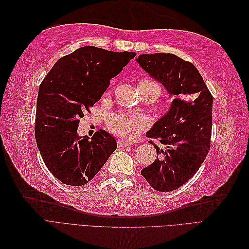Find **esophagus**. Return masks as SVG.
<instances>
[{"label":"esophagus","mask_w":249,"mask_h":249,"mask_svg":"<svg viewBox=\"0 0 249 249\" xmlns=\"http://www.w3.org/2000/svg\"><path fill=\"white\" fill-rule=\"evenodd\" d=\"M133 143L130 141H125V140H118L117 141V146L118 147H124V146H129L132 145Z\"/></svg>","instance_id":"esophagus-1"}]
</instances>
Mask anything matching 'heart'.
<instances>
[{"label": "heart", "mask_w": 249, "mask_h": 249, "mask_svg": "<svg viewBox=\"0 0 249 249\" xmlns=\"http://www.w3.org/2000/svg\"><path fill=\"white\" fill-rule=\"evenodd\" d=\"M143 83H152L148 81H142ZM138 85V86H139ZM148 124L147 119L140 116H131L124 113H116L109 117L107 122V129L117 137L133 140L136 138L140 132Z\"/></svg>", "instance_id": "heart-1"}]
</instances>
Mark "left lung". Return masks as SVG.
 <instances>
[{"label":"left lung","instance_id":"left-lung-1","mask_svg":"<svg viewBox=\"0 0 249 249\" xmlns=\"http://www.w3.org/2000/svg\"><path fill=\"white\" fill-rule=\"evenodd\" d=\"M137 62L176 96L169 112L146 133L165 147L149 140L159 156L141 175L157 191L177 190L196 173L210 150L213 97L196 67L177 55H140Z\"/></svg>","mask_w":249,"mask_h":249}]
</instances>
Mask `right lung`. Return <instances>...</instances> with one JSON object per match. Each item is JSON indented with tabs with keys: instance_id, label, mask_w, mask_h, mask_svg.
I'll return each mask as SVG.
<instances>
[{
	"instance_id": "obj_1",
	"label": "right lung",
	"mask_w": 249,
	"mask_h": 249,
	"mask_svg": "<svg viewBox=\"0 0 249 249\" xmlns=\"http://www.w3.org/2000/svg\"><path fill=\"white\" fill-rule=\"evenodd\" d=\"M134 52H111L83 47L60 58L41 82L36 103L35 138L52 175L69 186L91 180L116 149L105 130L91 139L79 137L84 113L101 99L131 59Z\"/></svg>"
}]
</instances>
